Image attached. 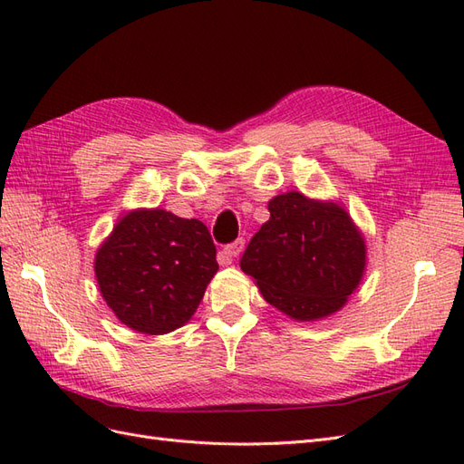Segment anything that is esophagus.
<instances>
[{
	"label": "esophagus",
	"instance_id": "34e87169",
	"mask_svg": "<svg viewBox=\"0 0 464 464\" xmlns=\"http://www.w3.org/2000/svg\"><path fill=\"white\" fill-rule=\"evenodd\" d=\"M244 247H246V240L244 237H237V240H234L232 244L224 247V254H227L228 257H237L244 251Z\"/></svg>",
	"mask_w": 464,
	"mask_h": 464
}]
</instances>
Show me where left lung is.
<instances>
[{"instance_id":"obj_1","label":"left lung","mask_w":464,"mask_h":464,"mask_svg":"<svg viewBox=\"0 0 464 464\" xmlns=\"http://www.w3.org/2000/svg\"><path fill=\"white\" fill-rule=\"evenodd\" d=\"M269 213L244 251L242 271L292 319L341 310L366 266V244L346 210L290 191L269 201Z\"/></svg>"}]
</instances>
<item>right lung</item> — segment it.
I'll return each mask as SVG.
<instances>
[{
    "instance_id": "1",
    "label": "right lung",
    "mask_w": 464,
    "mask_h": 464,
    "mask_svg": "<svg viewBox=\"0 0 464 464\" xmlns=\"http://www.w3.org/2000/svg\"><path fill=\"white\" fill-rule=\"evenodd\" d=\"M217 271V247L205 224L162 208L125 215L94 261L111 312L145 334L188 323Z\"/></svg>"
}]
</instances>
